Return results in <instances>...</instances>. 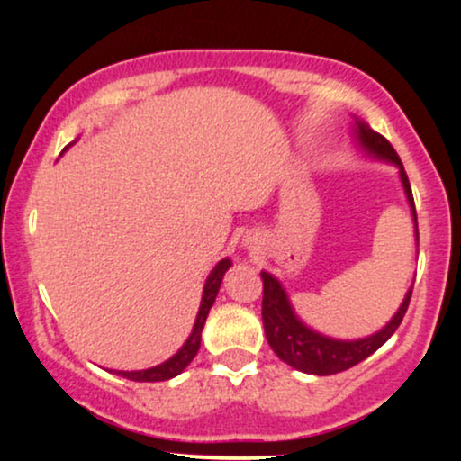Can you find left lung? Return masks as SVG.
Here are the masks:
<instances>
[{
    "instance_id": "left-lung-1",
    "label": "left lung",
    "mask_w": 461,
    "mask_h": 461,
    "mask_svg": "<svg viewBox=\"0 0 461 461\" xmlns=\"http://www.w3.org/2000/svg\"><path fill=\"white\" fill-rule=\"evenodd\" d=\"M356 136L359 147L368 153V156L379 158V160L393 162L394 167H399V177L403 184L407 201H410L411 216H414V227L418 236V223H416V208H414V197H411V186L407 173L403 168V162L396 156L394 147L384 139L382 134H377L375 130H370L364 121L356 119ZM262 284H264V294H262V322H264V333H267V340L275 356L284 359L288 366L301 370V373L310 375H336L342 370L356 366V364L373 356L379 347L388 340L393 333L399 330L401 321H403L407 305L411 299V288L407 290L403 303L393 321L388 325L382 327L377 333L368 338H359V340H336V338L322 336V333L310 330L303 321L294 314L293 305H290L288 294L282 288V284L273 277L271 273L262 271Z\"/></svg>"
}]
</instances>
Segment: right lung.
I'll return each instance as SVG.
<instances>
[{"instance_id":"1","label":"right lung","mask_w":461,"mask_h":461,"mask_svg":"<svg viewBox=\"0 0 461 461\" xmlns=\"http://www.w3.org/2000/svg\"><path fill=\"white\" fill-rule=\"evenodd\" d=\"M230 267H231V260L230 258H225V260H221L219 264H216V267L212 268V273L208 275V279H205V285H203V297H201V305L197 312V321H194V327H193V331H190L188 340L184 342V347L179 348L176 356L168 357L167 362L158 364V366H153V368L116 370V375H119V377L130 379V382H167V379H173L176 375L182 373V370L186 368L190 362H193V357L197 356L199 345H201V331H203L205 319H208V312H210V308H212L216 294H219L221 282H223V275Z\"/></svg>"}]
</instances>
